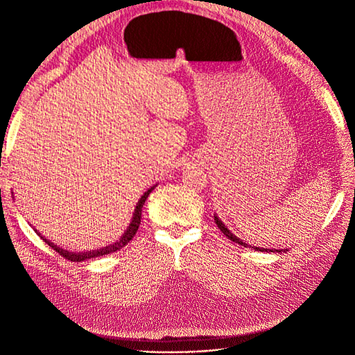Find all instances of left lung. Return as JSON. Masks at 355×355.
Segmentation results:
<instances>
[{
	"label": "left lung",
	"mask_w": 355,
	"mask_h": 355,
	"mask_svg": "<svg viewBox=\"0 0 355 355\" xmlns=\"http://www.w3.org/2000/svg\"><path fill=\"white\" fill-rule=\"evenodd\" d=\"M214 222H216V225L219 227V230H220L225 235H227V237H228L231 241H234V243H239V244H241V245L247 247V244H244L243 241H240V239L235 237V235H234V234H232L227 227H225V225L219 220V218H218V216H214ZM253 249H254V250H259V252H271L270 249H261V247H253ZM277 252H282V250H277Z\"/></svg>",
	"instance_id": "1"
}]
</instances>
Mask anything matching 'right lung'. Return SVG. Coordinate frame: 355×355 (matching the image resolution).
I'll use <instances>...</instances> for the list:
<instances>
[{
	"instance_id": "obj_1",
	"label": "right lung",
	"mask_w": 355,
	"mask_h": 355,
	"mask_svg": "<svg viewBox=\"0 0 355 355\" xmlns=\"http://www.w3.org/2000/svg\"><path fill=\"white\" fill-rule=\"evenodd\" d=\"M154 188H149L145 194L141 197V200H139V202H137V206H136V209H135V213H133V219H132V223H130V227L127 228V231L124 232V235L123 237L120 239V241H116V243H114V244H111V245H106V247H103V249H99V250H92V252H84V253H75V252H67V250H63V249H60V247H58V245H55L53 243H50L47 239H44V237H40L44 240L53 250H56L60 256H63L65 257V259H68V261H71V262H83V261H85V259H92V257H99V256H103V254H110V253H114V252H116V250H120V249H123V247L130 241L133 237H135V234L137 232V230H139V225H141V218H142V207H144V204H145V201H146V198H148V196H149V192H151Z\"/></svg>"
}]
</instances>
